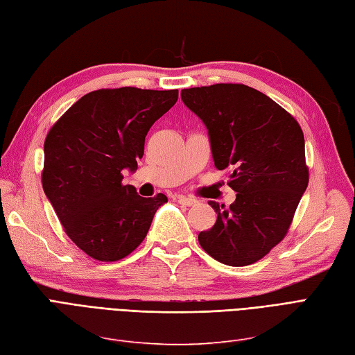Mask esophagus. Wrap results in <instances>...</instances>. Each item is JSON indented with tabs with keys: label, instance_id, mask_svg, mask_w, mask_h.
Masks as SVG:
<instances>
[{
	"label": "esophagus",
	"instance_id": "esophagus-1",
	"mask_svg": "<svg viewBox=\"0 0 355 355\" xmlns=\"http://www.w3.org/2000/svg\"><path fill=\"white\" fill-rule=\"evenodd\" d=\"M178 202H179L180 205H184V206H194V205L198 203V202L196 200V198L187 197V196H179V197H178Z\"/></svg>",
	"mask_w": 355,
	"mask_h": 355
}]
</instances>
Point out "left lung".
I'll list each match as a JSON object with an SVG mask.
<instances>
[{
    "label": "left lung",
    "mask_w": 355,
    "mask_h": 355,
    "mask_svg": "<svg viewBox=\"0 0 355 355\" xmlns=\"http://www.w3.org/2000/svg\"><path fill=\"white\" fill-rule=\"evenodd\" d=\"M180 98L205 123L214 166L232 170L238 193L229 207L209 202L217 221L198 243L224 265L254 263L286 235L307 188L304 135L286 110L244 84L184 89Z\"/></svg>",
    "instance_id": "8db88e82"
}]
</instances>
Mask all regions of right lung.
<instances>
[{
	"label": "right lung",
	"mask_w": 355,
	"mask_h": 355,
	"mask_svg": "<svg viewBox=\"0 0 355 355\" xmlns=\"http://www.w3.org/2000/svg\"><path fill=\"white\" fill-rule=\"evenodd\" d=\"M178 90L102 89L84 94L46 135L42 185L64 232L102 262L123 259L143 243L167 197H141L122 184L137 170L144 140L175 105Z\"/></svg>",
	"instance_id": "obj_1"
}]
</instances>
